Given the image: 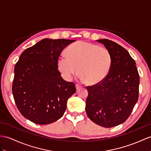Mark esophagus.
Instances as JSON below:
<instances>
[{"label": "esophagus", "instance_id": "1", "mask_svg": "<svg viewBox=\"0 0 151 151\" xmlns=\"http://www.w3.org/2000/svg\"><path fill=\"white\" fill-rule=\"evenodd\" d=\"M76 89H77V90H79V88H81L82 86H81V85H79V84H76Z\"/></svg>", "mask_w": 151, "mask_h": 151}]
</instances>
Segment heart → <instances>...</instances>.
Wrapping results in <instances>:
<instances>
[{"instance_id": "heart-1", "label": "heart", "mask_w": 151, "mask_h": 151, "mask_svg": "<svg viewBox=\"0 0 151 151\" xmlns=\"http://www.w3.org/2000/svg\"><path fill=\"white\" fill-rule=\"evenodd\" d=\"M67 57L58 58L59 71L67 80L78 72L88 84L93 85L104 81L112 67V56L108 49L95 44L77 42L66 50Z\"/></svg>"}]
</instances>
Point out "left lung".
<instances>
[{
    "label": "left lung",
    "instance_id": "1",
    "mask_svg": "<svg viewBox=\"0 0 151 151\" xmlns=\"http://www.w3.org/2000/svg\"><path fill=\"white\" fill-rule=\"evenodd\" d=\"M109 50L112 67L102 82L86 86V112L99 126L112 127L124 123L138 99L139 78L134 60L127 50L111 40H97Z\"/></svg>",
    "mask_w": 151,
    "mask_h": 151
}]
</instances>
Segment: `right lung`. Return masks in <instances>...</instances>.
Wrapping results in <instances>:
<instances>
[{"label":"right lung","mask_w":151,"mask_h":151,"mask_svg":"<svg viewBox=\"0 0 151 151\" xmlns=\"http://www.w3.org/2000/svg\"><path fill=\"white\" fill-rule=\"evenodd\" d=\"M75 40L45 38L27 48L14 66L12 92L17 107L25 118L36 124L60 119L75 84L65 81L57 62L62 51Z\"/></svg>","instance_id":"1"}]
</instances>
